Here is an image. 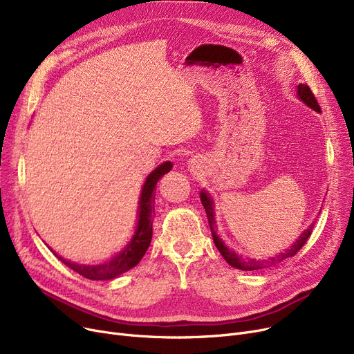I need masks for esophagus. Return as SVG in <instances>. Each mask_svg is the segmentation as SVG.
<instances>
[{"label": "esophagus", "mask_w": 354, "mask_h": 354, "mask_svg": "<svg viewBox=\"0 0 354 354\" xmlns=\"http://www.w3.org/2000/svg\"><path fill=\"white\" fill-rule=\"evenodd\" d=\"M199 159H192V162H191V167H199Z\"/></svg>", "instance_id": "obj_1"}]
</instances>
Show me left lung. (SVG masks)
Returning <instances> with one entry per match:
<instances>
[{
  "label": "left lung",
  "mask_w": 354,
  "mask_h": 354,
  "mask_svg": "<svg viewBox=\"0 0 354 354\" xmlns=\"http://www.w3.org/2000/svg\"><path fill=\"white\" fill-rule=\"evenodd\" d=\"M297 95H299V97L308 106L311 107L313 110L319 111V113H322V109H320V104L317 103V100H315L314 95L311 88L307 86V84H299L297 86ZM201 202L203 208H205V212H207V216H208V224H209V228H211V232H212V238H214V243L218 248V251L221 252V255L225 258V261L238 268V270H243V271H254V270H263V268H268V267H272V266H277L283 263L284 259L295 255L297 252H299L303 245L307 243V239L310 238L311 232H313V227L314 224H311L300 236L299 239L295 241L294 245L288 250H286L284 252H280L275 257H271L268 259H250V258H243L236 255L234 251H231L230 248H227L224 245V243H222L221 238L216 235V222H215V215H214V201L212 198L205 192V191H201Z\"/></svg>",
  "instance_id": "8db88e82"
}]
</instances>
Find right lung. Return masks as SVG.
<instances>
[{
    "mask_svg": "<svg viewBox=\"0 0 354 354\" xmlns=\"http://www.w3.org/2000/svg\"><path fill=\"white\" fill-rule=\"evenodd\" d=\"M171 169H172V163L165 162L147 176L140 194V199H139V221H138L136 232L132 241L126 245V248L122 252H119L115 258H111L110 261L99 266H84V264L71 263L68 259H64L63 257L57 255L51 250L53 254L68 268L79 272L84 278H88V280H111V278H116L118 275L138 266L142 257L147 251L149 245H151V239H152V224H153V215H155L153 202H155V191H156L155 187L158 180Z\"/></svg>",
    "mask_w": 354,
    "mask_h": 354,
    "instance_id": "1",
    "label": "right lung"
}]
</instances>
